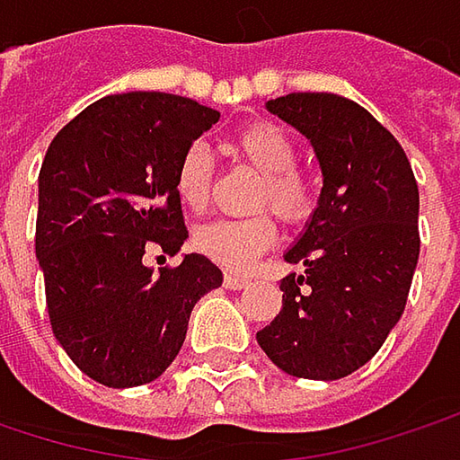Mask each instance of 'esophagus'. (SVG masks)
Listing matches in <instances>:
<instances>
[{
  "label": "esophagus",
  "instance_id": "esophagus-1",
  "mask_svg": "<svg viewBox=\"0 0 460 460\" xmlns=\"http://www.w3.org/2000/svg\"><path fill=\"white\" fill-rule=\"evenodd\" d=\"M224 286L231 288V291H239V288H247L250 286V279L247 276H236V273H226L224 276Z\"/></svg>",
  "mask_w": 460,
  "mask_h": 460
}]
</instances>
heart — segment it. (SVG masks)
Segmentation results:
<instances>
[{
  "label": "heart",
  "instance_id": "1",
  "mask_svg": "<svg viewBox=\"0 0 460 460\" xmlns=\"http://www.w3.org/2000/svg\"><path fill=\"white\" fill-rule=\"evenodd\" d=\"M236 155L260 174L255 208H273L288 224L305 221L314 208V187L296 169L299 150L288 132L273 122H255L234 137ZM176 198L184 208L203 213L213 195V158L205 146H190L179 158L174 174ZM276 242V221L270 213H257L250 218H218L198 226L192 234L195 250L216 265L244 273L257 257Z\"/></svg>",
  "mask_w": 460,
  "mask_h": 460
}]
</instances>
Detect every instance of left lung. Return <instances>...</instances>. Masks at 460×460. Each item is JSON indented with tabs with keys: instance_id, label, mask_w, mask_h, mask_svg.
I'll return each instance as SVG.
<instances>
[{
	"instance_id": "8db88e82",
	"label": "left lung",
	"mask_w": 460,
	"mask_h": 460,
	"mask_svg": "<svg viewBox=\"0 0 460 460\" xmlns=\"http://www.w3.org/2000/svg\"><path fill=\"white\" fill-rule=\"evenodd\" d=\"M268 111L314 148L323 192L286 252L305 273L281 281L284 307L257 333L279 369L341 380L365 367L401 320L419 260V190L391 132L357 101L288 93Z\"/></svg>"
}]
</instances>
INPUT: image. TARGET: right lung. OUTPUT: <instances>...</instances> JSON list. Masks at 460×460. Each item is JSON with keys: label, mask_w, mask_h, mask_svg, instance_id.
<instances>
[{"label": "right lung", "mask_w": 460, "mask_h": 460, "mask_svg": "<svg viewBox=\"0 0 460 460\" xmlns=\"http://www.w3.org/2000/svg\"><path fill=\"white\" fill-rule=\"evenodd\" d=\"M218 111L172 93L106 95L65 124L39 174L36 255L51 331L91 380L153 383L179 354L190 312L224 276L205 255L153 273L148 247L187 239L174 174Z\"/></svg>", "instance_id": "1"}]
</instances>
